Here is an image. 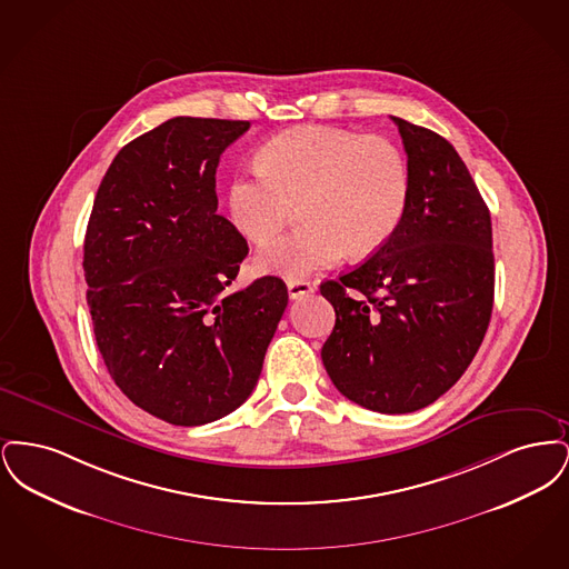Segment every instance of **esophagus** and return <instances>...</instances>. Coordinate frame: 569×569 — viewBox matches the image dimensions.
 Wrapping results in <instances>:
<instances>
[{
    "label": "esophagus",
    "mask_w": 569,
    "mask_h": 569,
    "mask_svg": "<svg viewBox=\"0 0 569 569\" xmlns=\"http://www.w3.org/2000/svg\"><path fill=\"white\" fill-rule=\"evenodd\" d=\"M309 292H313L311 281H307V279H288V295H290L292 300L305 297Z\"/></svg>",
    "instance_id": "1"
}]
</instances>
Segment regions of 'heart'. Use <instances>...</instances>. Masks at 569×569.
Segmentation results:
<instances>
[{"mask_svg":"<svg viewBox=\"0 0 569 569\" xmlns=\"http://www.w3.org/2000/svg\"><path fill=\"white\" fill-rule=\"evenodd\" d=\"M409 200V168L401 149L381 136L305 126L274 136L258 166L228 186V211L237 230L267 243L292 219L300 202L305 223L267 244L256 264L264 272L302 277L365 258L388 243Z\"/></svg>","mask_w":569,"mask_h":569,"instance_id":"obj_1","label":"heart"}]
</instances>
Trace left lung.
Listing matches in <instances>:
<instances>
[{
	"mask_svg": "<svg viewBox=\"0 0 569 569\" xmlns=\"http://www.w3.org/2000/svg\"><path fill=\"white\" fill-rule=\"evenodd\" d=\"M392 121L409 168L406 217L371 258L320 286L337 316L322 362L353 403L409 413L448 392L478 352L495 258L487 202L457 149L427 128Z\"/></svg>",
	"mask_w": 569,
	"mask_h": 569,
	"instance_id": "1",
	"label": "left lung"
}]
</instances>
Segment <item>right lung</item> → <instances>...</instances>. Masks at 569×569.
<instances>
[{
	"label": "right lung",
	"mask_w": 569,
	"mask_h": 569,
	"mask_svg": "<svg viewBox=\"0 0 569 569\" xmlns=\"http://www.w3.org/2000/svg\"><path fill=\"white\" fill-rule=\"evenodd\" d=\"M249 121L174 117L109 166L84 234L87 305L110 378L177 427L247 401L288 307L279 277L228 286L249 251L217 216L219 156Z\"/></svg>",
	"instance_id": "add662e5"
}]
</instances>
